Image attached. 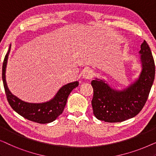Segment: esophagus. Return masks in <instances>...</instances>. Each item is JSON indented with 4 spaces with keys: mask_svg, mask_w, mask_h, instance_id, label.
Returning <instances> with one entry per match:
<instances>
[{
    "mask_svg": "<svg viewBox=\"0 0 156 156\" xmlns=\"http://www.w3.org/2000/svg\"><path fill=\"white\" fill-rule=\"evenodd\" d=\"M93 72L91 71L90 69H87L84 71L82 74V77L84 79V80H91L93 77Z\"/></svg>",
    "mask_w": 156,
    "mask_h": 156,
    "instance_id": "34e87169",
    "label": "esophagus"
}]
</instances>
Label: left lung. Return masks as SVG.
<instances>
[{
  "label": "left lung",
  "mask_w": 156,
  "mask_h": 156,
  "mask_svg": "<svg viewBox=\"0 0 156 156\" xmlns=\"http://www.w3.org/2000/svg\"><path fill=\"white\" fill-rule=\"evenodd\" d=\"M142 71L133 84L123 90H116L105 81L96 78L91 81L94 89L91 105L94 115L99 120L116 123L136 116L148 99L155 79V62L147 42L140 45Z\"/></svg>",
  "instance_id": "obj_1"
}]
</instances>
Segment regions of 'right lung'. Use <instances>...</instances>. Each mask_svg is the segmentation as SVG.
<instances>
[{
	"label": "right lung",
	"mask_w": 156,
	"mask_h": 156,
	"mask_svg": "<svg viewBox=\"0 0 156 156\" xmlns=\"http://www.w3.org/2000/svg\"><path fill=\"white\" fill-rule=\"evenodd\" d=\"M10 47L11 46L10 44L9 50L4 58L2 69V79L8 103L15 112L27 120L39 123L52 122L63 112L69 94L74 88L78 87L79 82L76 81L64 85L56 94L55 97L49 101L34 104L22 101L10 92L5 80L6 65L8 55L10 51Z\"/></svg>",
	"instance_id": "obj_1"
}]
</instances>
